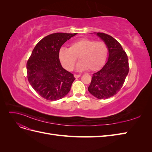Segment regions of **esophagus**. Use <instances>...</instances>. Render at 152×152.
<instances>
[{
	"label": "esophagus",
	"mask_w": 152,
	"mask_h": 152,
	"mask_svg": "<svg viewBox=\"0 0 152 152\" xmlns=\"http://www.w3.org/2000/svg\"><path fill=\"white\" fill-rule=\"evenodd\" d=\"M80 77V75L79 74H74V77L75 78H79Z\"/></svg>",
	"instance_id": "esophagus-1"
}]
</instances>
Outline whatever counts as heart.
I'll return each instance as SVG.
<instances>
[{
	"label": "heart",
	"instance_id": "heart-1",
	"mask_svg": "<svg viewBox=\"0 0 152 152\" xmlns=\"http://www.w3.org/2000/svg\"><path fill=\"white\" fill-rule=\"evenodd\" d=\"M108 47L103 42L82 38L74 41L70 48L61 47L58 51V58L62 66L66 70H73L77 58L80 61L77 63L76 70L83 71L87 68L91 71L98 70L107 60Z\"/></svg>",
	"mask_w": 152,
	"mask_h": 152
}]
</instances>
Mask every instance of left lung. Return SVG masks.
<instances>
[{
	"mask_svg": "<svg viewBox=\"0 0 152 152\" xmlns=\"http://www.w3.org/2000/svg\"><path fill=\"white\" fill-rule=\"evenodd\" d=\"M108 47V57L105 65L94 73L88 87L98 99H107L116 94L122 87L129 73L128 58L122 45L112 36L96 33Z\"/></svg>",
	"mask_w": 152,
	"mask_h": 152,
	"instance_id": "1",
	"label": "left lung"
}]
</instances>
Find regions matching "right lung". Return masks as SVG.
I'll use <instances>...</instances> for the list:
<instances>
[{"mask_svg": "<svg viewBox=\"0 0 152 152\" xmlns=\"http://www.w3.org/2000/svg\"><path fill=\"white\" fill-rule=\"evenodd\" d=\"M75 34L55 33L45 37L35 45L27 61V77L34 89L50 101L63 98L70 91L73 75L64 69L58 58L62 45Z\"/></svg>", "mask_w": 152, "mask_h": 152, "instance_id": "1", "label": "right lung"}]
</instances>
